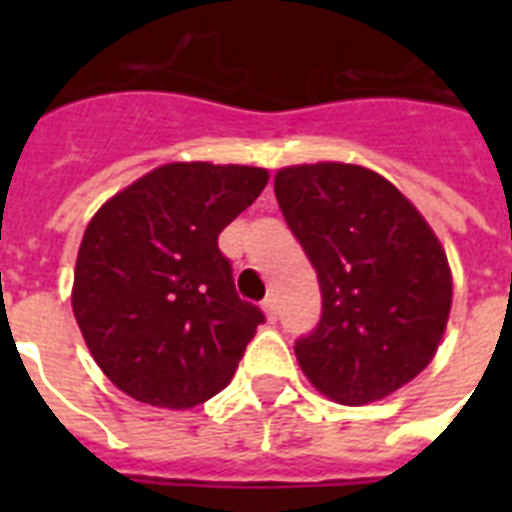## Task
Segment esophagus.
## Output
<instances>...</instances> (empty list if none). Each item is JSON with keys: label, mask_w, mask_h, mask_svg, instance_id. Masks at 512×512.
<instances>
[{"label": "esophagus", "mask_w": 512, "mask_h": 512, "mask_svg": "<svg viewBox=\"0 0 512 512\" xmlns=\"http://www.w3.org/2000/svg\"><path fill=\"white\" fill-rule=\"evenodd\" d=\"M263 311H265V316H268V321L279 319V303H276V297H265Z\"/></svg>", "instance_id": "esophagus-1"}]
</instances>
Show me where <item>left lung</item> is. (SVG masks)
Returning a JSON list of instances; mask_svg holds the SVG:
<instances>
[{"label":"left lung","mask_w":512,"mask_h":512,"mask_svg":"<svg viewBox=\"0 0 512 512\" xmlns=\"http://www.w3.org/2000/svg\"><path fill=\"white\" fill-rule=\"evenodd\" d=\"M284 220L316 268L321 319L295 342L300 369L337 404L380 401L436 356L452 308V271L425 217L358 164L276 172Z\"/></svg>","instance_id":"8db88e82"}]
</instances>
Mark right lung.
Segmentation results:
<instances>
[{"instance_id": "obj_1", "label": "right lung", "mask_w": 512, "mask_h": 512, "mask_svg": "<svg viewBox=\"0 0 512 512\" xmlns=\"http://www.w3.org/2000/svg\"><path fill=\"white\" fill-rule=\"evenodd\" d=\"M265 183L260 167L175 162L95 212L71 305L92 358L127 396L191 409L231 382L265 316L236 295L217 236Z\"/></svg>"}]
</instances>
